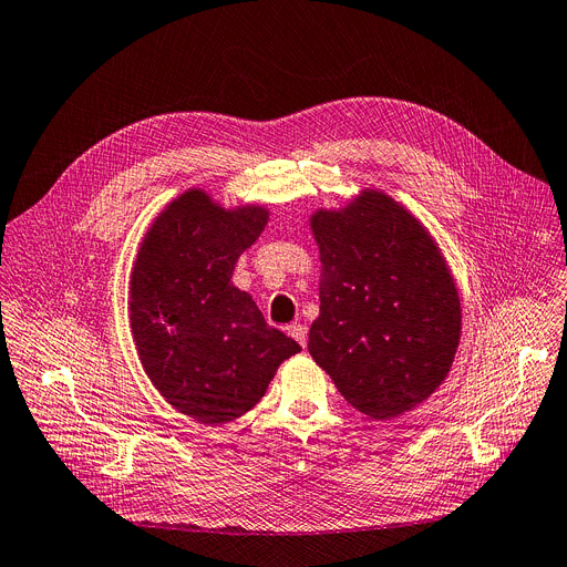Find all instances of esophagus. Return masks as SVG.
I'll use <instances>...</instances> for the list:
<instances>
[{
    "mask_svg": "<svg viewBox=\"0 0 567 567\" xmlns=\"http://www.w3.org/2000/svg\"><path fill=\"white\" fill-rule=\"evenodd\" d=\"M288 336H292L301 347H307V342H309V329H307V324H299V322L290 324V327H288Z\"/></svg>",
    "mask_w": 567,
    "mask_h": 567,
    "instance_id": "34e87169",
    "label": "esophagus"
}]
</instances>
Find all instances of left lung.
<instances>
[{"mask_svg": "<svg viewBox=\"0 0 567 567\" xmlns=\"http://www.w3.org/2000/svg\"><path fill=\"white\" fill-rule=\"evenodd\" d=\"M311 229L322 260L313 361L374 420L415 409L445 381L461 338V301L441 249L379 190L318 210Z\"/></svg>", "mask_w": 567, "mask_h": 567, "instance_id": "1", "label": "left lung"}]
</instances>
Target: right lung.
<instances>
[{
    "label": "right lung",
    "instance_id": "1",
    "mask_svg": "<svg viewBox=\"0 0 567 567\" xmlns=\"http://www.w3.org/2000/svg\"><path fill=\"white\" fill-rule=\"evenodd\" d=\"M266 225V208L225 210L204 190H188L138 249L128 309L141 363L174 409L204 424L256 406L279 363L299 352L231 284L238 256Z\"/></svg>",
    "mask_w": 567,
    "mask_h": 567
}]
</instances>
